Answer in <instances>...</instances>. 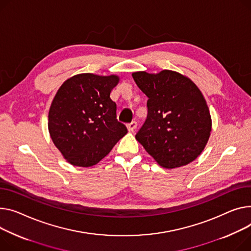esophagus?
I'll use <instances>...</instances> for the list:
<instances>
[{"mask_svg":"<svg viewBox=\"0 0 251 251\" xmlns=\"http://www.w3.org/2000/svg\"><path fill=\"white\" fill-rule=\"evenodd\" d=\"M136 127H137V123H136L135 121H132L131 123L127 124V128H128V130L131 131V132L134 131V130L136 129Z\"/></svg>","mask_w":251,"mask_h":251,"instance_id":"1","label":"esophagus"}]
</instances>
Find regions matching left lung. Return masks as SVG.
Returning a JSON list of instances; mask_svg holds the SVG:
<instances>
[{"mask_svg": "<svg viewBox=\"0 0 251 251\" xmlns=\"http://www.w3.org/2000/svg\"><path fill=\"white\" fill-rule=\"evenodd\" d=\"M147 96V118L135 135L154 160L165 169L189 164L204 150L212 130L206 100L189 77L164 70L132 74Z\"/></svg>", "mask_w": 251, "mask_h": 251, "instance_id": "obj_1", "label": "left lung"}]
</instances>
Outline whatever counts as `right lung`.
<instances>
[{"label": "right lung", "instance_id": "obj_1", "mask_svg": "<svg viewBox=\"0 0 251 251\" xmlns=\"http://www.w3.org/2000/svg\"><path fill=\"white\" fill-rule=\"evenodd\" d=\"M118 75L79 74L58 89L48 114V130L54 145L71 164L88 168L103 159L124 135L116 103L110 94Z\"/></svg>", "mask_w": 251, "mask_h": 251}]
</instances>
